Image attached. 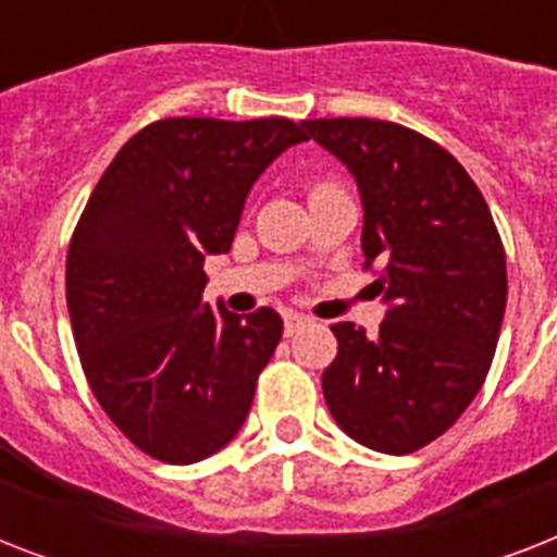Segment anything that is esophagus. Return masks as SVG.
<instances>
[{
  "label": "esophagus",
  "mask_w": 557,
  "mask_h": 557,
  "mask_svg": "<svg viewBox=\"0 0 557 557\" xmlns=\"http://www.w3.org/2000/svg\"><path fill=\"white\" fill-rule=\"evenodd\" d=\"M306 323H309V318L306 314H297V312H288L286 314V323H283V330H286V338H292L297 330H304Z\"/></svg>",
  "instance_id": "1"
}]
</instances>
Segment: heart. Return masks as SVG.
Segmentation results:
<instances>
[{
    "label": "heart",
    "instance_id": "1",
    "mask_svg": "<svg viewBox=\"0 0 557 557\" xmlns=\"http://www.w3.org/2000/svg\"><path fill=\"white\" fill-rule=\"evenodd\" d=\"M332 187H335V185H330V182H314V185L309 187V196H318V193L332 190Z\"/></svg>",
    "mask_w": 557,
    "mask_h": 557
}]
</instances>
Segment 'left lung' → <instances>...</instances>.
<instances>
[{
	"instance_id": "obj_1",
	"label": "left lung",
	"mask_w": 557,
	"mask_h": 557,
	"mask_svg": "<svg viewBox=\"0 0 557 557\" xmlns=\"http://www.w3.org/2000/svg\"><path fill=\"white\" fill-rule=\"evenodd\" d=\"M356 176L364 269L389 304L375 335L335 323L323 398L347 436L413 454L483 387L506 312V251L466 168L416 129L372 117L304 121Z\"/></svg>"
}]
</instances>
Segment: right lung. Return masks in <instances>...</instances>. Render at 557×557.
I'll return each instance as SVG.
<instances>
[{"instance_id": "1", "label": "right lung", "mask_w": 557, "mask_h": 557, "mask_svg": "<svg viewBox=\"0 0 557 557\" xmlns=\"http://www.w3.org/2000/svg\"><path fill=\"white\" fill-rule=\"evenodd\" d=\"M288 117H164L121 147L74 227L65 300L103 413L135 448L190 466L234 440L283 321L201 304L205 257L234 243L245 196L292 144Z\"/></svg>"}]
</instances>
